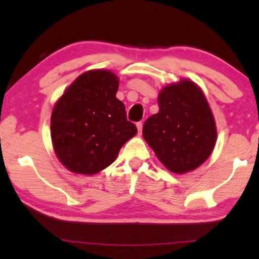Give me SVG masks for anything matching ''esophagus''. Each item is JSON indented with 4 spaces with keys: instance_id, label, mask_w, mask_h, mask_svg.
<instances>
[{
    "instance_id": "obj_1",
    "label": "esophagus",
    "mask_w": 259,
    "mask_h": 259,
    "mask_svg": "<svg viewBox=\"0 0 259 259\" xmlns=\"http://www.w3.org/2000/svg\"><path fill=\"white\" fill-rule=\"evenodd\" d=\"M136 125H137V129H138V134H141L142 133V129H143V123L142 122H137Z\"/></svg>"
}]
</instances>
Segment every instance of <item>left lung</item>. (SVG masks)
<instances>
[{
  "instance_id": "obj_1",
  "label": "left lung",
  "mask_w": 259,
  "mask_h": 259,
  "mask_svg": "<svg viewBox=\"0 0 259 259\" xmlns=\"http://www.w3.org/2000/svg\"><path fill=\"white\" fill-rule=\"evenodd\" d=\"M159 112L143 126V137L168 170L184 174L210 157L217 142L212 110L200 88L181 79L158 97Z\"/></svg>"
}]
</instances>
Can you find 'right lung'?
<instances>
[{"label": "right lung", "mask_w": 259, "mask_h": 259, "mask_svg": "<svg viewBox=\"0 0 259 259\" xmlns=\"http://www.w3.org/2000/svg\"><path fill=\"white\" fill-rule=\"evenodd\" d=\"M118 78L98 69L81 73L56 101L51 135L56 157L72 173L93 175L115 161L137 134L116 98Z\"/></svg>", "instance_id": "1"}]
</instances>
